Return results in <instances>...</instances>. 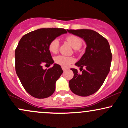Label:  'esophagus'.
I'll list each match as a JSON object with an SVG mask.
<instances>
[{
    "label": "esophagus",
    "instance_id": "1",
    "mask_svg": "<svg viewBox=\"0 0 128 128\" xmlns=\"http://www.w3.org/2000/svg\"><path fill=\"white\" fill-rule=\"evenodd\" d=\"M62 68L63 71H66V70H67V68H65V67H62Z\"/></svg>",
    "mask_w": 128,
    "mask_h": 128
}]
</instances>
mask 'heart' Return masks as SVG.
Here are the masks:
<instances>
[{
    "label": "heart",
    "instance_id": "heart-1",
    "mask_svg": "<svg viewBox=\"0 0 128 128\" xmlns=\"http://www.w3.org/2000/svg\"><path fill=\"white\" fill-rule=\"evenodd\" d=\"M67 42L74 49H78L81 47V39L76 36H67ZM60 48V41L58 38L52 40L49 45V51L53 54H56ZM54 61L56 64L62 66L63 67H68L72 63L75 62V59L71 56H66L64 55H58L55 57Z\"/></svg>",
    "mask_w": 128,
    "mask_h": 128
}]
</instances>
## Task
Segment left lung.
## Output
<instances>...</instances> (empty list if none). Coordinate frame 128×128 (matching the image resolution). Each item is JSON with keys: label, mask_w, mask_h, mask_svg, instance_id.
I'll return each instance as SVG.
<instances>
[{"label": "left lung", "mask_w": 128, "mask_h": 128, "mask_svg": "<svg viewBox=\"0 0 128 128\" xmlns=\"http://www.w3.org/2000/svg\"><path fill=\"white\" fill-rule=\"evenodd\" d=\"M67 31L83 38L86 44V53L75 64L80 67L82 73L79 74L77 69L71 68L74 76L69 81V86L76 95L90 96L102 86L110 71L112 53L110 44L105 38L91 29Z\"/></svg>", "instance_id": "obj_1"}]
</instances>
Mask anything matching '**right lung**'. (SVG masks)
I'll return each instance as SVG.
<instances>
[{"label":"right lung","instance_id":"obj_1","mask_svg":"<svg viewBox=\"0 0 128 128\" xmlns=\"http://www.w3.org/2000/svg\"><path fill=\"white\" fill-rule=\"evenodd\" d=\"M67 30L62 28H43L29 32L22 38L15 52L16 71L22 86L37 99L49 98L55 91V84L63 71L56 64L44 70L42 65L54 64L49 45Z\"/></svg>","mask_w":128,"mask_h":128}]
</instances>
